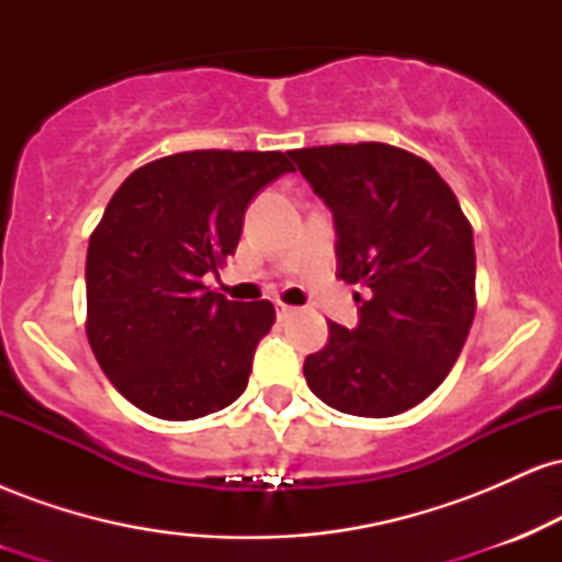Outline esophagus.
Segmentation results:
<instances>
[{
  "label": "esophagus",
  "mask_w": 562,
  "mask_h": 562,
  "mask_svg": "<svg viewBox=\"0 0 562 562\" xmlns=\"http://www.w3.org/2000/svg\"><path fill=\"white\" fill-rule=\"evenodd\" d=\"M295 308L293 306H288V303H282V301H277V319H288L290 314H293Z\"/></svg>",
  "instance_id": "obj_1"
}]
</instances>
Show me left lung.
Segmentation results:
<instances>
[{
  "instance_id": "obj_1",
  "label": "left lung",
  "mask_w": 562,
  "mask_h": 562,
  "mask_svg": "<svg viewBox=\"0 0 562 562\" xmlns=\"http://www.w3.org/2000/svg\"><path fill=\"white\" fill-rule=\"evenodd\" d=\"M335 218L338 277L357 293L359 325L330 322L303 362L333 409L393 417L434 393L475 317L473 227L428 160L383 142L290 150Z\"/></svg>"
}]
</instances>
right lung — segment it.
<instances>
[{
    "label": "right lung",
    "instance_id": "add662e5",
    "mask_svg": "<svg viewBox=\"0 0 562 562\" xmlns=\"http://www.w3.org/2000/svg\"><path fill=\"white\" fill-rule=\"evenodd\" d=\"M293 171L288 153L190 150L139 166L87 250V338L108 380L160 420H198L245 391L269 301L203 285L240 243L245 209Z\"/></svg>",
    "mask_w": 562,
    "mask_h": 562
}]
</instances>
